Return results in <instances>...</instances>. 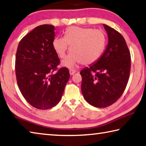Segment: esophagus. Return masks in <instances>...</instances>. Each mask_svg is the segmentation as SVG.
<instances>
[{"label":"esophagus","instance_id":"1","mask_svg":"<svg viewBox=\"0 0 146 146\" xmlns=\"http://www.w3.org/2000/svg\"><path fill=\"white\" fill-rule=\"evenodd\" d=\"M75 73H76V70H73V69H70V73L71 75H73Z\"/></svg>","mask_w":146,"mask_h":146}]
</instances>
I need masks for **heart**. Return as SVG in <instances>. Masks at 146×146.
Here are the masks:
<instances>
[{"label":"heart","mask_w":146,"mask_h":146,"mask_svg":"<svg viewBox=\"0 0 146 146\" xmlns=\"http://www.w3.org/2000/svg\"><path fill=\"white\" fill-rule=\"evenodd\" d=\"M107 44L104 32L92 28L72 26L66 31L64 38L57 37L53 41V46L60 58L64 59L71 46V54L62 62L69 68L78 64H91L102 57Z\"/></svg>","instance_id":"1"}]
</instances>
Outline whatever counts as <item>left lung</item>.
<instances>
[{
	"label": "left lung",
	"instance_id": "obj_1",
	"mask_svg": "<svg viewBox=\"0 0 146 146\" xmlns=\"http://www.w3.org/2000/svg\"><path fill=\"white\" fill-rule=\"evenodd\" d=\"M108 42L102 57L80 71L81 89L86 102L105 108L123 94L128 84L131 56L125 39L115 29L103 24Z\"/></svg>",
	"mask_w": 146,
	"mask_h": 146
}]
</instances>
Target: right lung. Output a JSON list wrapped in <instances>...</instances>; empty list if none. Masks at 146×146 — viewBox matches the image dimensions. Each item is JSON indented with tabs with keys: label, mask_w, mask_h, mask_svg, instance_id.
Wrapping results in <instances>:
<instances>
[{
	"label": "right lung",
	"mask_w": 146,
	"mask_h": 146,
	"mask_svg": "<svg viewBox=\"0 0 146 146\" xmlns=\"http://www.w3.org/2000/svg\"><path fill=\"white\" fill-rule=\"evenodd\" d=\"M55 34L54 25L34 28L21 39L16 55L18 86L29 104L40 110L60 102L70 77L66 68L54 73L60 62L53 46Z\"/></svg>",
	"instance_id": "obj_1"
}]
</instances>
